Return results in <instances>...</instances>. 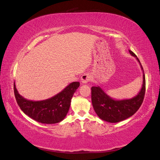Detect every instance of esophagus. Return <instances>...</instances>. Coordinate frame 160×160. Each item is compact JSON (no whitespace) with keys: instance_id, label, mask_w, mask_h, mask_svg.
I'll return each mask as SVG.
<instances>
[{"instance_id":"esophagus-1","label":"esophagus","mask_w":160,"mask_h":160,"mask_svg":"<svg viewBox=\"0 0 160 160\" xmlns=\"http://www.w3.org/2000/svg\"><path fill=\"white\" fill-rule=\"evenodd\" d=\"M81 82L83 84H87L89 80H91V76L89 75L88 73H84L82 76H81Z\"/></svg>"}]
</instances>
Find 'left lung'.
Returning a JSON list of instances; mask_svg holds the SVG:
<instances>
[{"label":"left lung","instance_id":"8db88e82","mask_svg":"<svg viewBox=\"0 0 160 160\" xmlns=\"http://www.w3.org/2000/svg\"><path fill=\"white\" fill-rule=\"evenodd\" d=\"M129 53L138 61L143 72L142 86L135 97L131 99H115L107 95L99 86L91 87V100L95 112L102 120L109 122H118L132 117L142 103L145 94V76L143 68L136 55L132 51Z\"/></svg>","mask_w":160,"mask_h":160}]
</instances>
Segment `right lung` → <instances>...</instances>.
Returning a JSON list of instances; mask_svg holds the SVG:
<instances>
[{
  "instance_id": "obj_1",
  "label": "right lung",
  "mask_w": 160,
  "mask_h": 160,
  "mask_svg": "<svg viewBox=\"0 0 160 160\" xmlns=\"http://www.w3.org/2000/svg\"><path fill=\"white\" fill-rule=\"evenodd\" d=\"M79 87V82H73L53 97L42 101H32L19 94L14 82V93L18 106L25 114L42 123L54 124L66 117L73 93Z\"/></svg>"
}]
</instances>
